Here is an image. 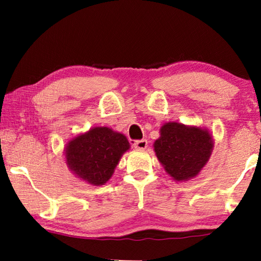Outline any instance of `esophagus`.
<instances>
[{
  "label": "esophagus",
  "instance_id": "obj_1",
  "mask_svg": "<svg viewBox=\"0 0 261 261\" xmlns=\"http://www.w3.org/2000/svg\"><path fill=\"white\" fill-rule=\"evenodd\" d=\"M133 146H134V148H137V149H145L146 147H147V140H146V139L135 140L133 142Z\"/></svg>",
  "mask_w": 261,
  "mask_h": 261
}]
</instances>
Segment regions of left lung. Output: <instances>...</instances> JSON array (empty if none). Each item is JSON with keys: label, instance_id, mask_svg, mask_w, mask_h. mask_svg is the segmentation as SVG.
Returning a JSON list of instances; mask_svg holds the SVG:
<instances>
[{"label": "left lung", "instance_id": "8db88e82", "mask_svg": "<svg viewBox=\"0 0 261 261\" xmlns=\"http://www.w3.org/2000/svg\"><path fill=\"white\" fill-rule=\"evenodd\" d=\"M213 138L208 130L187 127L178 122L164 124L154 151L164 169L176 180L197 176L213 151Z\"/></svg>", "mask_w": 261, "mask_h": 261}]
</instances>
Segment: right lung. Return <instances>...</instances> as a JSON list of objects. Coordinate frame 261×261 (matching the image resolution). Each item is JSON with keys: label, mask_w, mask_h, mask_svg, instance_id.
Instances as JSON below:
<instances>
[{"label": "right lung", "mask_w": 261, "mask_h": 261, "mask_svg": "<svg viewBox=\"0 0 261 261\" xmlns=\"http://www.w3.org/2000/svg\"><path fill=\"white\" fill-rule=\"evenodd\" d=\"M128 148L129 142L123 134L108 127H96L69 142L66 163L78 178L92 185H103Z\"/></svg>", "instance_id": "obj_1"}]
</instances>
